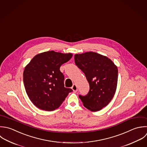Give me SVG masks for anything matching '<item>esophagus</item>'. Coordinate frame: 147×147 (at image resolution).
I'll return each instance as SVG.
<instances>
[{
  "mask_svg": "<svg viewBox=\"0 0 147 147\" xmlns=\"http://www.w3.org/2000/svg\"><path fill=\"white\" fill-rule=\"evenodd\" d=\"M71 89H73V92H76L77 91V85H76V84H74L73 86H72V87H71Z\"/></svg>",
  "mask_w": 147,
  "mask_h": 147,
  "instance_id": "34e87169",
  "label": "esophagus"
}]
</instances>
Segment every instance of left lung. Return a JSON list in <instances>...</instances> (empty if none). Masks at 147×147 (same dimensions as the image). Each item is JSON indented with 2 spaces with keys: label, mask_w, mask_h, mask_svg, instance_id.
Listing matches in <instances>:
<instances>
[{
  "label": "left lung",
  "mask_w": 147,
  "mask_h": 147,
  "mask_svg": "<svg viewBox=\"0 0 147 147\" xmlns=\"http://www.w3.org/2000/svg\"><path fill=\"white\" fill-rule=\"evenodd\" d=\"M76 65L84 72L90 90L80 95L84 106L92 112L100 111L112 100L117 88L118 69L108 57L89 51L74 55Z\"/></svg>",
  "instance_id": "1"
}]
</instances>
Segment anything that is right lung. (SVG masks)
<instances>
[{"label":"right lung","instance_id":"right-lung-1","mask_svg":"<svg viewBox=\"0 0 147 147\" xmlns=\"http://www.w3.org/2000/svg\"><path fill=\"white\" fill-rule=\"evenodd\" d=\"M72 56V53L46 51L36 55L25 67L26 92L35 107L43 111H54L73 91L65 88L64 76L59 70Z\"/></svg>","mask_w":147,"mask_h":147}]
</instances>
